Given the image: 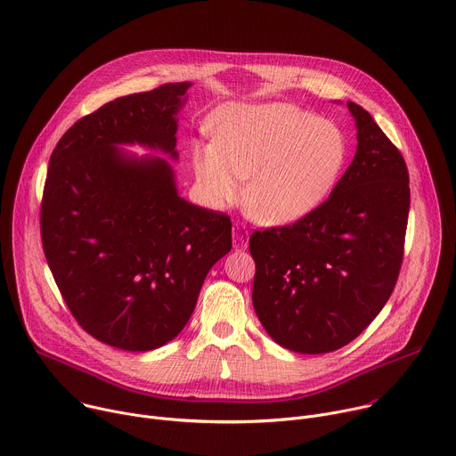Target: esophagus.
<instances>
[{
  "label": "esophagus",
  "mask_w": 456,
  "mask_h": 456,
  "mask_svg": "<svg viewBox=\"0 0 456 456\" xmlns=\"http://www.w3.org/2000/svg\"><path fill=\"white\" fill-rule=\"evenodd\" d=\"M232 245H234V248H241V250H245L247 248V245H248V231H247V227H245V224H241V222H236L234 225H232Z\"/></svg>",
  "instance_id": "1"
}]
</instances>
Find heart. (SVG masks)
<instances>
[{
    "mask_svg": "<svg viewBox=\"0 0 456 456\" xmlns=\"http://www.w3.org/2000/svg\"><path fill=\"white\" fill-rule=\"evenodd\" d=\"M213 144H194L192 167L204 202L225 209L243 197L267 225L294 224L334 189L346 157L343 129L290 102L231 104L213 126Z\"/></svg>",
    "mask_w": 456,
    "mask_h": 456,
    "instance_id": "1",
    "label": "heart"
}]
</instances>
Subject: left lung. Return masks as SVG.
<instances>
[{
  "instance_id": "1",
  "label": "left lung",
  "mask_w": 456,
  "mask_h": 456,
  "mask_svg": "<svg viewBox=\"0 0 456 456\" xmlns=\"http://www.w3.org/2000/svg\"><path fill=\"white\" fill-rule=\"evenodd\" d=\"M357 151L315 211L292 225L252 232V305L267 334L297 354H327L377 317L399 278L410 213L401 151L371 115L346 104Z\"/></svg>"
}]
</instances>
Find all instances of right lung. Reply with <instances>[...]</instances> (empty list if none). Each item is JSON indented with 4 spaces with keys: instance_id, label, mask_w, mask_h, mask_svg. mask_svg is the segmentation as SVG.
I'll return each mask as SVG.
<instances>
[{
    "instance_id": "right-lung-1",
    "label": "right lung",
    "mask_w": 456,
    "mask_h": 456,
    "mask_svg": "<svg viewBox=\"0 0 456 456\" xmlns=\"http://www.w3.org/2000/svg\"><path fill=\"white\" fill-rule=\"evenodd\" d=\"M191 83L118 97L57 142L43 191L48 267L81 327L126 352H150L189 321L211 267L231 247V220L183 200L178 111Z\"/></svg>"
}]
</instances>
